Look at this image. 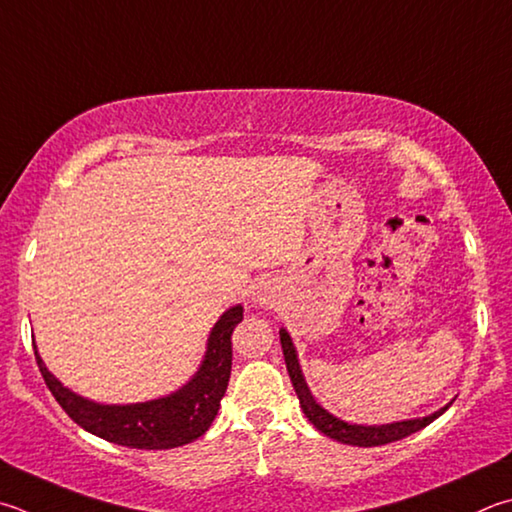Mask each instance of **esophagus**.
<instances>
[{
    "mask_svg": "<svg viewBox=\"0 0 512 512\" xmlns=\"http://www.w3.org/2000/svg\"><path fill=\"white\" fill-rule=\"evenodd\" d=\"M257 300H259V304H266V302H268V295L262 291V293L257 295Z\"/></svg>",
    "mask_w": 512,
    "mask_h": 512,
    "instance_id": "esophagus-1",
    "label": "esophagus"
}]
</instances>
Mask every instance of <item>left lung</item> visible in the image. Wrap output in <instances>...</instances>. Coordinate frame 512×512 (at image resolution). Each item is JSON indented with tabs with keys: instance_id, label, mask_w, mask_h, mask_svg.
<instances>
[{
	"instance_id": "1",
	"label": "left lung",
	"mask_w": 512,
	"mask_h": 512,
	"mask_svg": "<svg viewBox=\"0 0 512 512\" xmlns=\"http://www.w3.org/2000/svg\"><path fill=\"white\" fill-rule=\"evenodd\" d=\"M280 340H282L288 376H291L295 394H297V398H300L302 412L322 434H327V436H331V439H336L340 443L358 445V448H371V445H385V443H392L398 439H405V436L423 430L425 425H430L436 416H441L450 407V405L443 407V410L434 412L432 416L414 418V421H401V423H389V425H378V427L376 425H369V427L367 425H349L345 421H340V418L331 416L327 410H322V407L313 401L309 387H306V383H304V376H302L300 362H297V353H295V347L291 342V336H288L284 329L280 331Z\"/></svg>"
}]
</instances>
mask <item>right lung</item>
<instances>
[{
    "mask_svg": "<svg viewBox=\"0 0 512 512\" xmlns=\"http://www.w3.org/2000/svg\"><path fill=\"white\" fill-rule=\"evenodd\" d=\"M244 320V309L232 306L215 324L210 338L206 360L188 385L159 401L136 405H98L80 398L67 387H62L44 367L42 358L35 360L40 367L46 387L71 416L87 432L100 439L127 445L138 450H170L192 443L208 430L219 412L232 369V331Z\"/></svg>",
    "mask_w": 512,
    "mask_h": 512,
    "instance_id": "right-lung-1",
    "label": "right lung"
}]
</instances>
